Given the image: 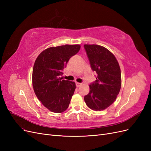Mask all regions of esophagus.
<instances>
[{
	"instance_id": "obj_1",
	"label": "esophagus",
	"mask_w": 151,
	"mask_h": 151,
	"mask_svg": "<svg viewBox=\"0 0 151 151\" xmlns=\"http://www.w3.org/2000/svg\"><path fill=\"white\" fill-rule=\"evenodd\" d=\"M76 86L77 87V88H78V87H79V86H81L82 85V84L79 83H76Z\"/></svg>"
}]
</instances>
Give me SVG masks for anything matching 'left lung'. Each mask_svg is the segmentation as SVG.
<instances>
[{
	"label": "left lung",
	"instance_id": "left-lung-1",
	"mask_svg": "<svg viewBox=\"0 0 151 151\" xmlns=\"http://www.w3.org/2000/svg\"><path fill=\"white\" fill-rule=\"evenodd\" d=\"M91 68L97 73L96 80L89 85L84 101L90 109L101 111L113 103L122 86L121 70L116 57L104 47L84 45Z\"/></svg>",
	"mask_w": 151,
	"mask_h": 151
}]
</instances>
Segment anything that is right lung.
I'll return each mask as SVG.
<instances>
[{
    "mask_svg": "<svg viewBox=\"0 0 151 151\" xmlns=\"http://www.w3.org/2000/svg\"><path fill=\"white\" fill-rule=\"evenodd\" d=\"M79 45L50 47L40 53L34 63L32 83L36 97L50 111H65L76 89V83L60 77L69 59L78 53Z\"/></svg>",
    "mask_w": 151,
    "mask_h": 151,
    "instance_id": "right-lung-1",
    "label": "right lung"
}]
</instances>
